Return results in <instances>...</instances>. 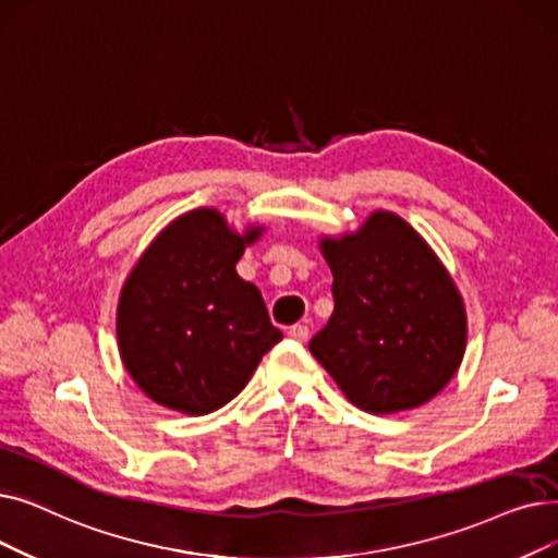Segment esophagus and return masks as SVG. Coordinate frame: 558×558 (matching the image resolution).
Here are the masks:
<instances>
[{
	"instance_id": "obj_1",
	"label": "esophagus",
	"mask_w": 558,
	"mask_h": 558,
	"mask_svg": "<svg viewBox=\"0 0 558 558\" xmlns=\"http://www.w3.org/2000/svg\"><path fill=\"white\" fill-rule=\"evenodd\" d=\"M287 335L292 337V339H296V342H305V339L310 337V328L305 324H294L292 328L287 330Z\"/></svg>"
}]
</instances>
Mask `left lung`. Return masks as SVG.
Instances as JSON below:
<instances>
[{
    "label": "left lung",
    "mask_w": 558,
    "mask_h": 558,
    "mask_svg": "<svg viewBox=\"0 0 558 558\" xmlns=\"http://www.w3.org/2000/svg\"><path fill=\"white\" fill-rule=\"evenodd\" d=\"M335 310L310 351L351 403L390 415L426 403L465 353V307L426 241L374 211L355 234L322 241Z\"/></svg>",
    "instance_id": "left-lung-1"
}]
</instances>
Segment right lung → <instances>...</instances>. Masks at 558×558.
<instances>
[{
    "label": "right lung",
    "instance_id": "obj_1",
    "mask_svg": "<svg viewBox=\"0 0 558 558\" xmlns=\"http://www.w3.org/2000/svg\"><path fill=\"white\" fill-rule=\"evenodd\" d=\"M259 232L241 236L216 209H196L134 266L118 303V349L153 401L186 415L219 410L282 339L259 289L234 271Z\"/></svg>",
    "mask_w": 558,
    "mask_h": 558
}]
</instances>
